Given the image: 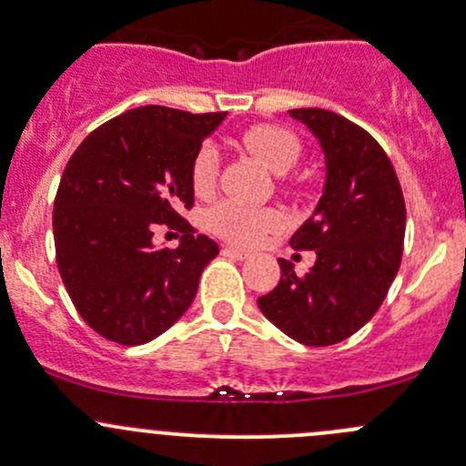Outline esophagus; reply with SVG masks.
Segmentation results:
<instances>
[{
  "mask_svg": "<svg viewBox=\"0 0 466 466\" xmlns=\"http://www.w3.org/2000/svg\"><path fill=\"white\" fill-rule=\"evenodd\" d=\"M220 255L229 257V259H248V252L238 250V248H223V250H220Z\"/></svg>",
  "mask_w": 466,
  "mask_h": 466,
  "instance_id": "esophagus-1",
  "label": "esophagus"
}]
</instances>
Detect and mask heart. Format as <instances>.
Instances as JSON below:
<instances>
[{
	"label": "heart",
	"instance_id": "1",
	"mask_svg": "<svg viewBox=\"0 0 466 466\" xmlns=\"http://www.w3.org/2000/svg\"><path fill=\"white\" fill-rule=\"evenodd\" d=\"M238 146L272 173H286L293 168L304 153L302 139L293 130L277 124L248 126L238 135ZM189 182L198 198L214 194L218 185V155L209 144L200 146L191 157ZM281 187L289 191H302L304 180L299 176H281ZM207 228L229 243L255 246L266 234L281 228V216L270 207L250 209L237 203H218L207 214Z\"/></svg>",
	"mask_w": 466,
	"mask_h": 466
}]
</instances>
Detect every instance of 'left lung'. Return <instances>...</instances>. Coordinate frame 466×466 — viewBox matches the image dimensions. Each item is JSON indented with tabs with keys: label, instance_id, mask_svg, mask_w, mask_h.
<instances>
[{
	"label": "left lung",
	"instance_id": "left-lung-1",
	"mask_svg": "<svg viewBox=\"0 0 466 466\" xmlns=\"http://www.w3.org/2000/svg\"><path fill=\"white\" fill-rule=\"evenodd\" d=\"M290 115L313 130L327 157L316 214L290 238L295 250L316 252V266L295 275L293 263L279 259V281L257 304L293 340L327 347L383 304L401 266L406 203L392 162L368 130L322 107Z\"/></svg>",
	"mask_w": 466,
	"mask_h": 466
}]
</instances>
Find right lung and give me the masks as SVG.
I'll return each mask as SVG.
<instances>
[{"mask_svg": "<svg viewBox=\"0 0 466 466\" xmlns=\"http://www.w3.org/2000/svg\"><path fill=\"white\" fill-rule=\"evenodd\" d=\"M225 115L135 107L92 130L69 157L54 200L56 263L98 336L144 345L194 302L218 246L180 209L194 207L191 157ZM155 224L182 231L181 246L155 248Z\"/></svg>", "mask_w": 466, "mask_h": 466, "instance_id": "add662e5", "label": "right lung"}]
</instances>
